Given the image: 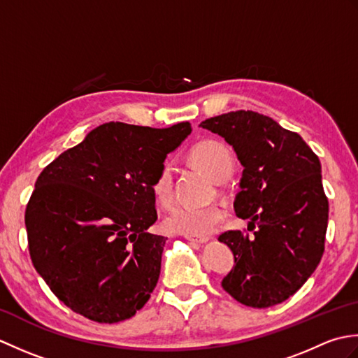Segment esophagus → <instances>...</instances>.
Segmentation results:
<instances>
[{
  "mask_svg": "<svg viewBox=\"0 0 358 358\" xmlns=\"http://www.w3.org/2000/svg\"><path fill=\"white\" fill-rule=\"evenodd\" d=\"M185 238L192 243H199V245H203V243L209 241V237H195V235H185Z\"/></svg>",
  "mask_w": 358,
  "mask_h": 358,
  "instance_id": "esophagus-1",
  "label": "esophagus"
}]
</instances>
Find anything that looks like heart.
Wrapping results in <instances>:
<instances>
[{"mask_svg":"<svg viewBox=\"0 0 358 358\" xmlns=\"http://www.w3.org/2000/svg\"><path fill=\"white\" fill-rule=\"evenodd\" d=\"M191 157L200 164L212 178L220 180L223 175L232 172L234 158L231 150L223 143L208 140L196 144ZM172 164L163 163L152 181V192L158 203L169 204L173 196V173ZM224 215L218 203H189L178 201L171 208L164 218V229L171 234L181 235H208L214 232Z\"/></svg>","mask_w":358,"mask_h":358,"instance_id":"b5f03b06","label":"heart"}]
</instances>
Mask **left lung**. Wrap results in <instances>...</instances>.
<instances>
[{"mask_svg": "<svg viewBox=\"0 0 358 358\" xmlns=\"http://www.w3.org/2000/svg\"><path fill=\"white\" fill-rule=\"evenodd\" d=\"M200 126L237 154L243 175L234 209L254 232L218 237L235 258L222 286L241 305H278L306 283L324 252L329 204L320 159L299 134L258 112H227Z\"/></svg>", "mask_w": 358, "mask_h": 358, "instance_id": "left-lung-1", "label": "left lung"}]
</instances>
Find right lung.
Returning <instances> with one entry per match:
<instances>
[{
  "mask_svg": "<svg viewBox=\"0 0 358 358\" xmlns=\"http://www.w3.org/2000/svg\"><path fill=\"white\" fill-rule=\"evenodd\" d=\"M192 132L104 123L48 164L26 208L29 252L50 291L98 323L135 315L157 286L166 237L152 181Z\"/></svg>",
  "mask_w": 358,
  "mask_h": 358,
  "instance_id": "add662e5",
  "label": "right lung"
}]
</instances>
